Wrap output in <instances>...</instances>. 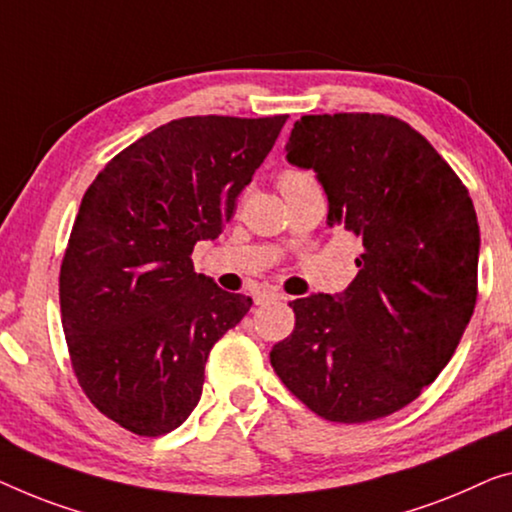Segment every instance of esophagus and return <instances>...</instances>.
<instances>
[{
    "mask_svg": "<svg viewBox=\"0 0 512 512\" xmlns=\"http://www.w3.org/2000/svg\"><path fill=\"white\" fill-rule=\"evenodd\" d=\"M282 296L278 292H273V289H262V292L255 294V303L257 305H264V303H271V301H278Z\"/></svg>",
    "mask_w": 512,
    "mask_h": 512,
    "instance_id": "obj_1",
    "label": "esophagus"
}]
</instances>
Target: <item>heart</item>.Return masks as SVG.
<instances>
[{
	"label": "heart",
	"mask_w": 512,
	"mask_h": 512,
	"mask_svg": "<svg viewBox=\"0 0 512 512\" xmlns=\"http://www.w3.org/2000/svg\"><path fill=\"white\" fill-rule=\"evenodd\" d=\"M305 179H312L308 172H303V170H285L280 174V179H278V183L282 186V183H292V181H305Z\"/></svg>",
	"instance_id": "1"
}]
</instances>
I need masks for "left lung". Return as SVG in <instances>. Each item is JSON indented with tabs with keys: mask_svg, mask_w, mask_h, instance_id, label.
<instances>
[{
	"mask_svg": "<svg viewBox=\"0 0 512 512\" xmlns=\"http://www.w3.org/2000/svg\"><path fill=\"white\" fill-rule=\"evenodd\" d=\"M287 160L315 170L329 227L363 241L342 294L296 299L271 365L333 423L414 402L451 361L476 308L480 232L469 190L425 137L388 114H305Z\"/></svg>",
	"mask_w": 512,
	"mask_h": 512,
	"instance_id": "8db88e82",
	"label": "left lung"
}]
</instances>
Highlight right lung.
<instances>
[{
  "label": "right lung",
  "instance_id": "obj_1",
  "mask_svg": "<svg viewBox=\"0 0 512 512\" xmlns=\"http://www.w3.org/2000/svg\"><path fill=\"white\" fill-rule=\"evenodd\" d=\"M287 114L183 117L114 156L82 197L59 273L78 384L110 421L160 437L197 407L211 347L253 299L195 273Z\"/></svg>",
  "mask_w": 512,
  "mask_h": 512
}]
</instances>
